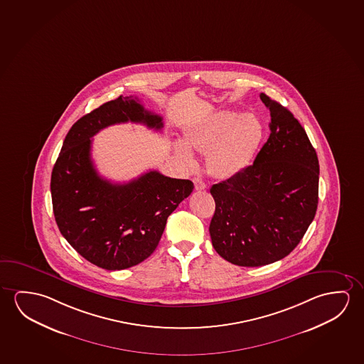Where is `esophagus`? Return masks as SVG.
Segmentation results:
<instances>
[{"label":"esophagus","mask_w":364,"mask_h":364,"mask_svg":"<svg viewBox=\"0 0 364 364\" xmlns=\"http://www.w3.org/2000/svg\"><path fill=\"white\" fill-rule=\"evenodd\" d=\"M193 181H194V185H196V191H204V189L207 188V185H205V183H204L200 178H194Z\"/></svg>","instance_id":"1"}]
</instances>
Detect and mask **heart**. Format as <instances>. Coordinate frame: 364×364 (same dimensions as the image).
Instances as JSON below:
<instances>
[{
    "instance_id": "b5f03b06",
    "label": "heart",
    "mask_w": 364,
    "mask_h": 364,
    "mask_svg": "<svg viewBox=\"0 0 364 364\" xmlns=\"http://www.w3.org/2000/svg\"><path fill=\"white\" fill-rule=\"evenodd\" d=\"M264 136L261 119L238 114L230 109L212 113L185 131L184 142H175L173 150L186 166L194 165L190 150L207 155L209 173L219 179H232L246 170L256 156Z\"/></svg>"
}]
</instances>
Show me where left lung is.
Segmentation results:
<instances>
[{
  "mask_svg": "<svg viewBox=\"0 0 364 364\" xmlns=\"http://www.w3.org/2000/svg\"><path fill=\"white\" fill-rule=\"evenodd\" d=\"M259 98L271 116L269 140L253 165L210 188L213 247L243 267L286 257L306 233L319 199V160L305 129L279 102Z\"/></svg>",
  "mask_w": 364,
  "mask_h": 364,
  "instance_id": "1",
  "label": "left lung"
}]
</instances>
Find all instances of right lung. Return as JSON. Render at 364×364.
<instances>
[{
  "mask_svg": "<svg viewBox=\"0 0 364 364\" xmlns=\"http://www.w3.org/2000/svg\"><path fill=\"white\" fill-rule=\"evenodd\" d=\"M129 121L164 127L162 118L146 111L136 97L119 95L74 123L51 173L53 212L60 233L82 257L109 271L129 269L151 256L168 215L194 189L191 180L156 170L124 184L100 176L90 157V139Z\"/></svg>",
  "mask_w": 364,
  "mask_h": 364,
  "instance_id": "obj_1",
  "label": "right lung"
}]
</instances>
